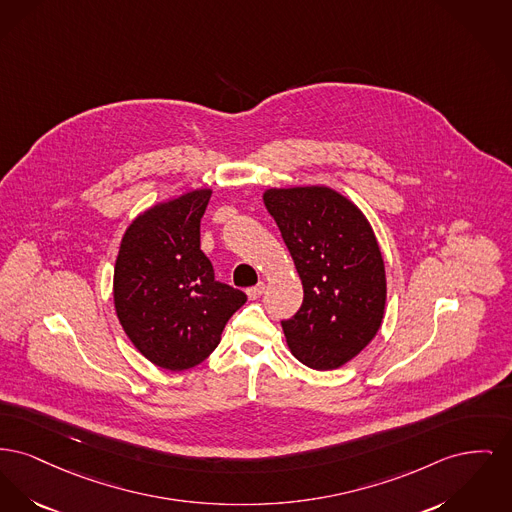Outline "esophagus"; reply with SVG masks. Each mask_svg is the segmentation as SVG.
Returning <instances> with one entry per match:
<instances>
[{
  "label": "esophagus",
  "mask_w": 512,
  "mask_h": 512,
  "mask_svg": "<svg viewBox=\"0 0 512 512\" xmlns=\"http://www.w3.org/2000/svg\"><path fill=\"white\" fill-rule=\"evenodd\" d=\"M265 282H259L257 286H253V288H249L247 290V296H249V300H257V298H261L263 296V292H265Z\"/></svg>",
  "instance_id": "34e87169"
}]
</instances>
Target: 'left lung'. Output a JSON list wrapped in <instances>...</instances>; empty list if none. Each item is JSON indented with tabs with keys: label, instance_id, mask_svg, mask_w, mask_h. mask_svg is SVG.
<instances>
[{
	"label": "left lung",
	"instance_id": "8db88e82",
	"mask_svg": "<svg viewBox=\"0 0 512 512\" xmlns=\"http://www.w3.org/2000/svg\"><path fill=\"white\" fill-rule=\"evenodd\" d=\"M263 203L303 286L300 311L282 321L286 344L311 369H338L385 317L387 274L375 232L360 207L329 185L271 187Z\"/></svg>",
	"mask_w": 512,
	"mask_h": 512
}]
</instances>
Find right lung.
Returning a JSON list of instances; mask_svg holds the SVG:
<instances>
[{
  "label": "right lung",
  "mask_w": 512,
  "mask_h": 512,
  "mask_svg": "<svg viewBox=\"0 0 512 512\" xmlns=\"http://www.w3.org/2000/svg\"><path fill=\"white\" fill-rule=\"evenodd\" d=\"M211 187L193 189L137 214L114 267L121 329L147 360L185 371L207 360L247 296L216 282L201 251V218Z\"/></svg>",
  "instance_id": "obj_1"
}]
</instances>
